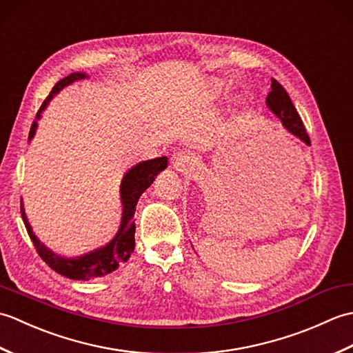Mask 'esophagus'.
<instances>
[{
  "label": "esophagus",
  "instance_id": "obj_1",
  "mask_svg": "<svg viewBox=\"0 0 353 353\" xmlns=\"http://www.w3.org/2000/svg\"><path fill=\"white\" fill-rule=\"evenodd\" d=\"M183 162H185V154L183 153H177V154L172 156V165H174L176 168L182 167Z\"/></svg>",
  "mask_w": 353,
  "mask_h": 353
}]
</instances>
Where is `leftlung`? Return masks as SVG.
I'll list each match as a JSON object with an SVG mask.
<instances>
[{
    "label": "left lung",
    "mask_w": 353,
    "mask_h": 353,
    "mask_svg": "<svg viewBox=\"0 0 353 353\" xmlns=\"http://www.w3.org/2000/svg\"><path fill=\"white\" fill-rule=\"evenodd\" d=\"M267 104L268 108L274 112V115L279 117L285 129L294 134V137L301 138L308 145L311 144L302 118L297 114L288 92L285 91V88L274 79H272V92L267 95Z\"/></svg>",
    "instance_id": "left-lung-1"
}]
</instances>
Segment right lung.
Masks as SVG:
<instances>
[{"label":"right lung","mask_w":353,"mask_h":353,"mask_svg":"<svg viewBox=\"0 0 353 353\" xmlns=\"http://www.w3.org/2000/svg\"><path fill=\"white\" fill-rule=\"evenodd\" d=\"M85 77H86L85 74L81 72H72L68 77L59 80L54 85V88L51 89L47 100H43L36 118L39 119L41 112L47 108L48 101L54 97V94L61 91L62 88L71 85L72 81L81 80ZM36 127H37V123L33 121L32 129H30V133H28V139L33 138ZM167 163H168V159L165 156H162V157H156V159H152V161H144L138 165H134L133 168H130L125 172V176L123 177V182H121L123 219H121V226H119L117 236L112 239L108 245H104L101 249L94 250L80 258L66 259V258L57 256L56 253L48 250L47 247H45L33 234V230L27 221L24 206H22V201H21L22 220H24L27 232L30 238H32L37 254H39L45 264L51 267L54 272H57L59 274H62L65 277H70V279H76V281L94 279V277H101L104 274L114 272V270H117L119 265L124 264V262L130 258V254L134 250V219H133L134 206H137L141 194L153 183L157 172H161L163 168H167Z\"/></svg>","instance_id":"1"}]
</instances>
